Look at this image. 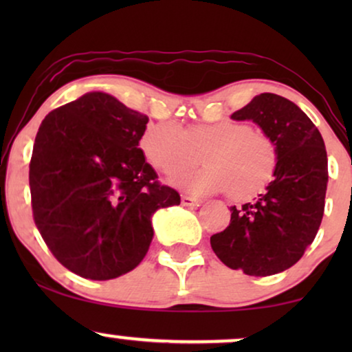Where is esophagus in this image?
Masks as SVG:
<instances>
[{"label": "esophagus", "mask_w": 352, "mask_h": 352, "mask_svg": "<svg viewBox=\"0 0 352 352\" xmlns=\"http://www.w3.org/2000/svg\"><path fill=\"white\" fill-rule=\"evenodd\" d=\"M181 201L184 206H200L201 205V200L194 199V197H189V195H182Z\"/></svg>", "instance_id": "esophagus-1"}]
</instances>
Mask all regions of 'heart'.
<instances>
[{
    "mask_svg": "<svg viewBox=\"0 0 352 352\" xmlns=\"http://www.w3.org/2000/svg\"><path fill=\"white\" fill-rule=\"evenodd\" d=\"M144 155L165 175L199 165L206 168L173 177L176 186L197 194L229 190L235 200L250 199L271 182L277 152L266 134L239 122L195 124L186 129L175 122L151 124L141 139Z\"/></svg>",
    "mask_w": 352,
    "mask_h": 352,
    "instance_id": "1",
    "label": "heart"
}]
</instances>
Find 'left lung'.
<instances>
[{"instance_id": "left-lung-1", "label": "left lung", "mask_w": 352, "mask_h": 352, "mask_svg": "<svg viewBox=\"0 0 352 352\" xmlns=\"http://www.w3.org/2000/svg\"><path fill=\"white\" fill-rule=\"evenodd\" d=\"M230 118L261 128L276 146L277 166L258 199L230 206L229 226L210 243L228 267L272 276L300 261L319 230L329 182L325 144L295 102L272 93L254 96Z\"/></svg>"}]
</instances>
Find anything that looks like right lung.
I'll use <instances>...</instances> for the list:
<instances>
[{"mask_svg": "<svg viewBox=\"0 0 352 352\" xmlns=\"http://www.w3.org/2000/svg\"><path fill=\"white\" fill-rule=\"evenodd\" d=\"M148 118L102 91L46 115L30 160L33 219L62 266L91 280L133 271L153 239L152 216L179 205L139 148Z\"/></svg>", "mask_w": 352, "mask_h": 352, "instance_id": "add662e5", "label": "right lung"}]
</instances>
